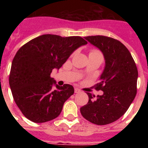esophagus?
Here are the masks:
<instances>
[{
    "instance_id": "34e87169",
    "label": "esophagus",
    "mask_w": 148,
    "mask_h": 148,
    "mask_svg": "<svg viewBox=\"0 0 148 148\" xmlns=\"http://www.w3.org/2000/svg\"><path fill=\"white\" fill-rule=\"evenodd\" d=\"M81 92V90H79L78 88H77V87H75V93H78V92Z\"/></svg>"
}]
</instances>
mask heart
<instances>
[{
	"instance_id": "1",
	"label": "heart",
	"mask_w": 148,
	"mask_h": 148,
	"mask_svg": "<svg viewBox=\"0 0 148 148\" xmlns=\"http://www.w3.org/2000/svg\"><path fill=\"white\" fill-rule=\"evenodd\" d=\"M91 54H101V53L100 52H99V51L96 50V49H92L90 53V55Z\"/></svg>"
}]
</instances>
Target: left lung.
<instances>
[{"label":"left lung","mask_w":148,"mask_h":148,"mask_svg":"<svg viewBox=\"0 0 148 148\" xmlns=\"http://www.w3.org/2000/svg\"><path fill=\"white\" fill-rule=\"evenodd\" d=\"M84 38L99 48L104 55L105 66L95 90L101 95L87 92L89 101L81 108L82 116L98 125L114 122L126 113L137 92L138 70L131 54L122 43L104 35Z\"/></svg>","instance_id":"1"}]
</instances>
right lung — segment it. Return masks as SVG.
<instances>
[{
    "label": "right lung",
    "instance_id": "1",
    "mask_svg": "<svg viewBox=\"0 0 148 148\" xmlns=\"http://www.w3.org/2000/svg\"><path fill=\"white\" fill-rule=\"evenodd\" d=\"M87 44L80 36L47 34L18 49L12 63L9 82L13 99L26 118L43 123L59 116L74 88L66 84L60 87L50 74L55 68L59 70L77 48Z\"/></svg>",
    "mask_w": 148,
    "mask_h": 148
}]
</instances>
